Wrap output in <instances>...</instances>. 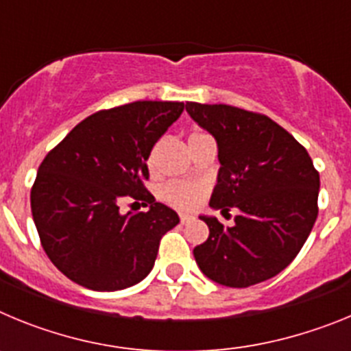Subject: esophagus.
Instances as JSON below:
<instances>
[{
	"instance_id": "obj_1",
	"label": "esophagus",
	"mask_w": 351,
	"mask_h": 351,
	"mask_svg": "<svg viewBox=\"0 0 351 351\" xmlns=\"http://www.w3.org/2000/svg\"><path fill=\"white\" fill-rule=\"evenodd\" d=\"M179 219H181L182 225H186V223H190L193 218H191L190 214H179Z\"/></svg>"
}]
</instances>
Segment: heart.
<instances>
[{
	"label": "heart",
	"instance_id": "1",
	"mask_svg": "<svg viewBox=\"0 0 351 351\" xmlns=\"http://www.w3.org/2000/svg\"><path fill=\"white\" fill-rule=\"evenodd\" d=\"M209 137L202 130H193L188 135V144L197 142L200 138ZM154 156H149V167H153ZM204 197V188L198 184H191V182H169L163 186L161 190V198L170 206L178 207V209H193Z\"/></svg>",
	"mask_w": 351,
	"mask_h": 351
}]
</instances>
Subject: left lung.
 <instances>
[{
  "instance_id": "1",
  "label": "left lung",
  "mask_w": 351,
  "mask_h": 351,
  "mask_svg": "<svg viewBox=\"0 0 351 351\" xmlns=\"http://www.w3.org/2000/svg\"><path fill=\"white\" fill-rule=\"evenodd\" d=\"M186 110L218 142L221 167L210 207L241 210L234 226L200 216L209 237L193 250L198 267L232 288L271 280L311 234L320 173L306 147L271 117L223 104L188 101Z\"/></svg>"
}]
</instances>
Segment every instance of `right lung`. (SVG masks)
I'll return each instance as SVG.
<instances>
[{"instance_id": "right-lung-1", "label": "right lung", "mask_w": 351, "mask_h": 351, "mask_svg": "<svg viewBox=\"0 0 351 351\" xmlns=\"http://www.w3.org/2000/svg\"><path fill=\"white\" fill-rule=\"evenodd\" d=\"M182 110V101H133L100 110L43 158L31 188V213L42 247L68 280L114 291L151 272L161 237L179 216L145 188L147 158ZM125 199L149 210L121 215Z\"/></svg>"}]
</instances>
